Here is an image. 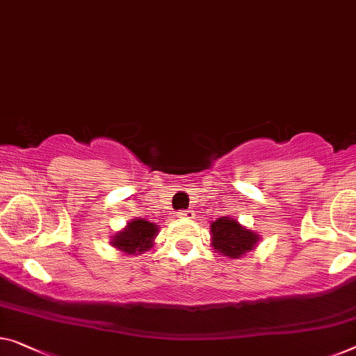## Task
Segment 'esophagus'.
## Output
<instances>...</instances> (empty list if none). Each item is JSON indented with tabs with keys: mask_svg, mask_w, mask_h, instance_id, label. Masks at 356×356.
I'll list each match as a JSON object with an SVG mask.
<instances>
[{
	"mask_svg": "<svg viewBox=\"0 0 356 356\" xmlns=\"http://www.w3.org/2000/svg\"><path fill=\"white\" fill-rule=\"evenodd\" d=\"M193 216H195V211H192V209L180 211V212H179V217H184V219H192Z\"/></svg>",
	"mask_w": 356,
	"mask_h": 356,
	"instance_id": "1",
	"label": "esophagus"
}]
</instances>
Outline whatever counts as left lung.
<instances>
[{
    "label": "left lung",
    "instance_id": "8db88e82",
    "mask_svg": "<svg viewBox=\"0 0 356 356\" xmlns=\"http://www.w3.org/2000/svg\"><path fill=\"white\" fill-rule=\"evenodd\" d=\"M211 246L216 252L230 259H240L246 252L256 248L259 235L248 230L233 217H219L211 224Z\"/></svg>",
    "mask_w": 356,
    "mask_h": 356
}]
</instances>
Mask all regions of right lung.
<instances>
[{"label":"right lung","mask_w":356,"mask_h":356,"mask_svg":"<svg viewBox=\"0 0 356 356\" xmlns=\"http://www.w3.org/2000/svg\"><path fill=\"white\" fill-rule=\"evenodd\" d=\"M158 227L145 219H134L111 238V246L126 254H142L153 246Z\"/></svg>","instance_id":"obj_1"}]
</instances>
